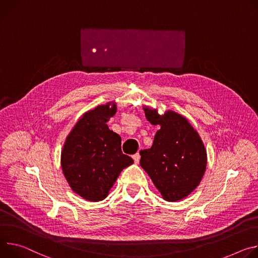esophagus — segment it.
I'll list each match as a JSON object with an SVG mask.
<instances>
[{
    "mask_svg": "<svg viewBox=\"0 0 258 258\" xmlns=\"http://www.w3.org/2000/svg\"><path fill=\"white\" fill-rule=\"evenodd\" d=\"M132 158H133V160H134V163H135V164H138V162H139V160H140V155L137 153V154L133 155Z\"/></svg>",
    "mask_w": 258,
    "mask_h": 258,
    "instance_id": "34e87169",
    "label": "esophagus"
}]
</instances>
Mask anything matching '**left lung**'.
<instances>
[{
    "mask_svg": "<svg viewBox=\"0 0 258 258\" xmlns=\"http://www.w3.org/2000/svg\"><path fill=\"white\" fill-rule=\"evenodd\" d=\"M142 108L148 121L160 129L152 148L140 152V166L165 201H180L197 188L206 171L207 152L202 138L176 111L159 113L158 108Z\"/></svg>",
    "mask_w": 258,
    "mask_h": 258,
    "instance_id": "obj_1",
    "label": "left lung"
}]
</instances>
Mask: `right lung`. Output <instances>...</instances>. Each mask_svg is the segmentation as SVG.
I'll list each match as a JSON object with an SVG mask.
<instances>
[{"label":"right lung","mask_w":258,"mask_h":258,"mask_svg":"<svg viewBox=\"0 0 258 258\" xmlns=\"http://www.w3.org/2000/svg\"><path fill=\"white\" fill-rule=\"evenodd\" d=\"M116 112V101L86 111L61 151V169L69 185L90 202L104 200L122 170L133 163L122 153L120 135L106 124Z\"/></svg>","instance_id":"1"}]
</instances>
